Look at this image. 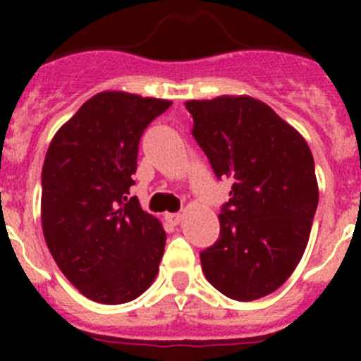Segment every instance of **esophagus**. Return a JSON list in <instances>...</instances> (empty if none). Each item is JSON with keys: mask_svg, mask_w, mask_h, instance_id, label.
I'll return each instance as SVG.
<instances>
[{"mask_svg": "<svg viewBox=\"0 0 361 361\" xmlns=\"http://www.w3.org/2000/svg\"><path fill=\"white\" fill-rule=\"evenodd\" d=\"M164 219L168 220V222H170L171 226H177V224H180V220H183V215H180V213H166Z\"/></svg>", "mask_w": 361, "mask_h": 361, "instance_id": "1", "label": "esophagus"}]
</instances>
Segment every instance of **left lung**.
<instances>
[{"mask_svg":"<svg viewBox=\"0 0 361 361\" xmlns=\"http://www.w3.org/2000/svg\"><path fill=\"white\" fill-rule=\"evenodd\" d=\"M186 108L216 178L231 180L219 240L200 251L204 275L228 298H262L291 276L307 245L318 206L312 153L293 126L247 95Z\"/></svg>","mask_w":361,"mask_h":361,"instance_id":"1","label":"left lung"}]
</instances>
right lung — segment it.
I'll use <instances>...</instances> for the list:
<instances>
[{
  "label": "right lung",
  "instance_id": "add662e5",
  "mask_svg": "<svg viewBox=\"0 0 361 361\" xmlns=\"http://www.w3.org/2000/svg\"><path fill=\"white\" fill-rule=\"evenodd\" d=\"M170 106L166 99L101 92L63 124L44 157V240L63 275L99 304H126L159 273L166 233L130 188L142 133Z\"/></svg>",
  "mask_w": 361,
  "mask_h": 361
}]
</instances>
